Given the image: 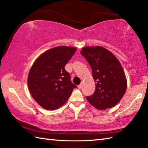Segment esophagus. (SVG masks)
I'll return each mask as SVG.
<instances>
[{
  "mask_svg": "<svg viewBox=\"0 0 148 148\" xmlns=\"http://www.w3.org/2000/svg\"><path fill=\"white\" fill-rule=\"evenodd\" d=\"M77 88H79V89H81V88H82V84H79V85L77 86Z\"/></svg>",
  "mask_w": 148,
  "mask_h": 148,
  "instance_id": "obj_1",
  "label": "esophagus"
}]
</instances>
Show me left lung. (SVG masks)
Masks as SVG:
<instances>
[{
	"mask_svg": "<svg viewBox=\"0 0 148 148\" xmlns=\"http://www.w3.org/2000/svg\"><path fill=\"white\" fill-rule=\"evenodd\" d=\"M92 70L95 92L86 97L99 110L111 108L120 101L127 89V79L121 64L111 52L101 46L85 47L81 51Z\"/></svg>",
	"mask_w": 148,
	"mask_h": 148,
	"instance_id": "1",
	"label": "left lung"
}]
</instances>
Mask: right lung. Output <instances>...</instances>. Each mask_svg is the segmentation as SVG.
Listing matches in <instances>:
<instances>
[{"label": "right lung", "instance_id": "1", "mask_svg": "<svg viewBox=\"0 0 148 148\" xmlns=\"http://www.w3.org/2000/svg\"><path fill=\"white\" fill-rule=\"evenodd\" d=\"M76 50L73 47H56L42 53L34 63L28 76V87L34 99L42 108L58 109L77 88L65 69Z\"/></svg>", "mask_w": 148, "mask_h": 148}]
</instances>
